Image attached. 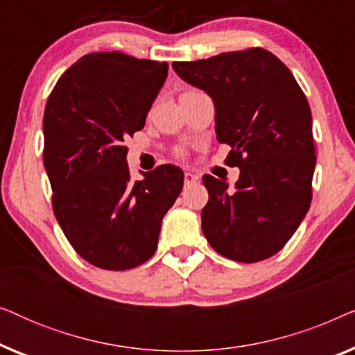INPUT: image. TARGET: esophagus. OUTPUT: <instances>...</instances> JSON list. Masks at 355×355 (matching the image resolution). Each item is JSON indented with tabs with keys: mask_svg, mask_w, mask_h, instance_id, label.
<instances>
[{
	"mask_svg": "<svg viewBox=\"0 0 355 355\" xmlns=\"http://www.w3.org/2000/svg\"><path fill=\"white\" fill-rule=\"evenodd\" d=\"M193 182H197L196 174H192V173L184 174V184H186V186H191V184H193Z\"/></svg>",
	"mask_w": 355,
	"mask_h": 355,
	"instance_id": "1",
	"label": "esophagus"
}]
</instances>
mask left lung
I'll list each match as a JSON object with an SVG mask.
<instances>
[{
  "label": "left lung",
  "instance_id": "left-lung-1",
  "mask_svg": "<svg viewBox=\"0 0 355 355\" xmlns=\"http://www.w3.org/2000/svg\"><path fill=\"white\" fill-rule=\"evenodd\" d=\"M187 84L215 103V130L241 169L234 189L205 174L202 210L207 241L242 263L270 259L286 245L312 202V113L293 72L263 48L173 62Z\"/></svg>",
  "mask_w": 355,
  "mask_h": 355
}]
</instances>
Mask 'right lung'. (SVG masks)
I'll list each match as a JSON object with an SVG mask.
<instances>
[{
  "instance_id": "right-lung-1",
  "label": "right lung",
  "mask_w": 355,
  "mask_h": 355,
  "mask_svg": "<svg viewBox=\"0 0 355 355\" xmlns=\"http://www.w3.org/2000/svg\"><path fill=\"white\" fill-rule=\"evenodd\" d=\"M168 62L90 53L56 82L43 114V164L53 211L74 250L103 270L124 271L155 254L162 220L184 173L162 164L134 181L124 140L145 125Z\"/></svg>"
}]
</instances>
